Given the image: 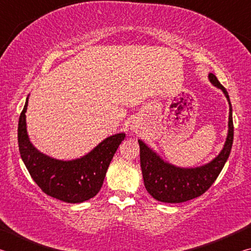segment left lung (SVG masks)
<instances>
[{"label":"left lung","mask_w":251,"mask_h":251,"mask_svg":"<svg viewBox=\"0 0 251 251\" xmlns=\"http://www.w3.org/2000/svg\"><path fill=\"white\" fill-rule=\"evenodd\" d=\"M208 78L214 86L223 91L228 100L229 118L226 142L219 154L209 163L199 167L184 168L165 161L156 151L148 147L141 139H138L139 148H141V167L144 185L147 192L156 201L177 203L201 196L217 179L230 155L233 141L232 107L230 100H229L226 88L218 82L214 74L209 73Z\"/></svg>","instance_id":"obj_1"}]
</instances>
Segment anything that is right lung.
I'll return each instance as SVG.
<instances>
[{"mask_svg":"<svg viewBox=\"0 0 251 251\" xmlns=\"http://www.w3.org/2000/svg\"><path fill=\"white\" fill-rule=\"evenodd\" d=\"M27 104L28 96L20 115L18 139L21 157L33 180L46 195L65 202L78 203L96 196L125 134L109 136L79 158H53L41 152L29 141L25 115Z\"/></svg>","mask_w":251,"mask_h":251,"instance_id":"right-lung-1","label":"right lung"}]
</instances>
